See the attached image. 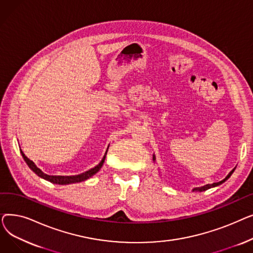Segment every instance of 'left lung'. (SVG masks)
Here are the masks:
<instances>
[{
  "label": "left lung",
  "mask_w": 253,
  "mask_h": 253,
  "mask_svg": "<svg viewBox=\"0 0 253 253\" xmlns=\"http://www.w3.org/2000/svg\"><path fill=\"white\" fill-rule=\"evenodd\" d=\"M154 160H155V158H154ZM234 170H235V168H234V169H233V170L230 172V173L228 174V176L225 177L223 180H221V181H219V182H214V183H211V184H206V185H204V187H201V188H195L193 191H194V192H203V191H206V190H208V189H211V188L217 187V185L221 184L222 182H224L225 180H227V179H229V178H230V176L233 174Z\"/></svg>",
  "instance_id": "left-lung-1"
}]
</instances>
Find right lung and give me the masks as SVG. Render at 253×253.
<instances>
[{
    "instance_id": "add662e5",
    "label": "right lung",
    "mask_w": 253,
    "mask_h": 253,
    "mask_svg": "<svg viewBox=\"0 0 253 253\" xmlns=\"http://www.w3.org/2000/svg\"><path fill=\"white\" fill-rule=\"evenodd\" d=\"M108 149H109V148H108ZM106 153H108V151L105 152V155L103 156V158H102V160L100 161V163H99L97 166H95L94 168H92V169H90V170L84 172V173H81V174H79V175L61 176V175H48V174L44 173V172H43L41 169H40V168H38V167L36 166V164H35L32 160H30V159H29L28 157H26V156L23 154V152L21 151V155H22V157H23V159H24V161L26 162V164L29 165V167L35 172L36 174H38L40 177H42V178H44V179H46V180H48V181H50V182L57 183V184H70V183L81 182V181H84V180L88 179V178L91 177L92 175H94V174L96 173V172L99 171V169H100L101 166L103 165V162H104V159H105Z\"/></svg>"
}]
</instances>
